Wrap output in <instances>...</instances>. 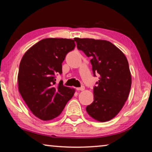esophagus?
<instances>
[{"mask_svg": "<svg viewBox=\"0 0 152 152\" xmlns=\"http://www.w3.org/2000/svg\"><path fill=\"white\" fill-rule=\"evenodd\" d=\"M84 86H82L81 87H79V88H76V90L77 91H84Z\"/></svg>", "mask_w": 152, "mask_h": 152, "instance_id": "1", "label": "esophagus"}]
</instances>
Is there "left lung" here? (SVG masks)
I'll return each mask as SVG.
<instances>
[{"label": "left lung", "instance_id": "left-lung-1", "mask_svg": "<svg viewBox=\"0 0 152 152\" xmlns=\"http://www.w3.org/2000/svg\"><path fill=\"white\" fill-rule=\"evenodd\" d=\"M77 48L91 57L94 76L99 74L94 86V101L86 107L88 114L100 122L108 121L119 113L132 86L129 63L121 51L106 40L74 38Z\"/></svg>", "mask_w": 152, "mask_h": 152}]
</instances>
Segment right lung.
<instances>
[{
	"mask_svg": "<svg viewBox=\"0 0 152 152\" xmlns=\"http://www.w3.org/2000/svg\"><path fill=\"white\" fill-rule=\"evenodd\" d=\"M74 40L47 38L39 41L23 56L18 74V86L25 103L39 119L51 120L62 112L75 92L56 76L62 73L67 53L75 48Z\"/></svg>",
	"mask_w": 152,
	"mask_h": 152,
	"instance_id": "right-lung-1",
	"label": "right lung"
}]
</instances>
